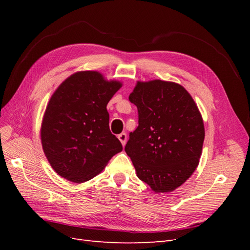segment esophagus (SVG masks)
I'll return each instance as SVG.
<instances>
[{
	"instance_id": "obj_1",
	"label": "esophagus",
	"mask_w": 250,
	"mask_h": 250,
	"mask_svg": "<svg viewBox=\"0 0 250 250\" xmlns=\"http://www.w3.org/2000/svg\"><path fill=\"white\" fill-rule=\"evenodd\" d=\"M118 138H119L120 142L122 143V145H123V146H125L126 141H127V134H126L125 132H122V133H120V134L118 135Z\"/></svg>"
}]
</instances>
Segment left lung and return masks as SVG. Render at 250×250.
I'll return each mask as SVG.
<instances>
[{
	"label": "left lung",
	"instance_id": "1",
	"mask_svg": "<svg viewBox=\"0 0 250 250\" xmlns=\"http://www.w3.org/2000/svg\"><path fill=\"white\" fill-rule=\"evenodd\" d=\"M138 108L139 126L125 151L138 177L154 192L175 190L197 168L204 141L200 112L177 83L138 82L129 96Z\"/></svg>",
	"mask_w": 250,
	"mask_h": 250
}]
</instances>
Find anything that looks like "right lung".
Returning a JSON list of instances; mask_svg holds the SVG:
<instances>
[{"label":"right lung","instance_id":"right-lung-1","mask_svg":"<svg viewBox=\"0 0 250 250\" xmlns=\"http://www.w3.org/2000/svg\"><path fill=\"white\" fill-rule=\"evenodd\" d=\"M94 71L79 72L53 94L42 124V144L52 168L73 183L100 173L123 150L109 129L106 105L121 87Z\"/></svg>","mask_w":250,"mask_h":250}]
</instances>
